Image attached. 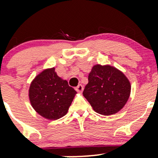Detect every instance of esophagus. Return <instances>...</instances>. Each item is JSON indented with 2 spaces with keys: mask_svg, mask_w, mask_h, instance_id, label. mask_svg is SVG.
I'll list each match as a JSON object with an SVG mask.
<instances>
[{
  "mask_svg": "<svg viewBox=\"0 0 158 158\" xmlns=\"http://www.w3.org/2000/svg\"><path fill=\"white\" fill-rule=\"evenodd\" d=\"M83 89H84V88H83V86L81 85H79L77 87L75 88V90H77V92H80V93L83 91Z\"/></svg>",
  "mask_w": 158,
  "mask_h": 158,
  "instance_id": "34e87169",
  "label": "esophagus"
}]
</instances>
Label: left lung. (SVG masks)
Returning <instances> with one entry per match:
<instances>
[{
    "instance_id": "left-lung-1",
    "label": "left lung",
    "mask_w": 158,
    "mask_h": 158,
    "mask_svg": "<svg viewBox=\"0 0 158 158\" xmlns=\"http://www.w3.org/2000/svg\"><path fill=\"white\" fill-rule=\"evenodd\" d=\"M130 92L131 85L122 72L110 65L97 64L88 75L83 96L97 113L108 116L122 109Z\"/></svg>"
}]
</instances>
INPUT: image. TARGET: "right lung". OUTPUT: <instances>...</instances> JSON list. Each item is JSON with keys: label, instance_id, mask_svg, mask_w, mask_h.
<instances>
[{"label": "right lung", "instance_id": "obj_1", "mask_svg": "<svg viewBox=\"0 0 158 158\" xmlns=\"http://www.w3.org/2000/svg\"><path fill=\"white\" fill-rule=\"evenodd\" d=\"M77 91L57 76L55 68L47 69L30 85L29 97L32 108L44 118L56 120L68 113Z\"/></svg>", "mask_w": 158, "mask_h": 158}]
</instances>
